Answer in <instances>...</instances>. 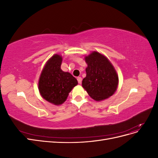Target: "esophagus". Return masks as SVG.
Returning a JSON list of instances; mask_svg holds the SVG:
<instances>
[{
    "label": "esophagus",
    "instance_id": "34e87169",
    "mask_svg": "<svg viewBox=\"0 0 158 158\" xmlns=\"http://www.w3.org/2000/svg\"><path fill=\"white\" fill-rule=\"evenodd\" d=\"M77 80H78V84H81V83H82V78H81V77H78V78H77Z\"/></svg>",
    "mask_w": 158,
    "mask_h": 158
}]
</instances>
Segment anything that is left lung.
Listing matches in <instances>:
<instances>
[{"instance_id": "1", "label": "left lung", "mask_w": 158, "mask_h": 158, "mask_svg": "<svg viewBox=\"0 0 158 158\" xmlns=\"http://www.w3.org/2000/svg\"><path fill=\"white\" fill-rule=\"evenodd\" d=\"M88 64L86 76L82 80V87L89 96L96 101L106 99L115 92L118 78L109 60L98 52L85 57Z\"/></svg>"}]
</instances>
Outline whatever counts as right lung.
<instances>
[{
  "label": "right lung",
  "mask_w": 158,
  "mask_h": 158,
  "mask_svg": "<svg viewBox=\"0 0 158 158\" xmlns=\"http://www.w3.org/2000/svg\"><path fill=\"white\" fill-rule=\"evenodd\" d=\"M62 57L55 55L47 61L39 80V90L41 96L54 105H60L66 101L69 94L78 81L69 73L60 69Z\"/></svg>",
  "instance_id": "obj_1"
}]
</instances>
